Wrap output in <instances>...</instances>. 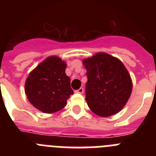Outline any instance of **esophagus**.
Wrapping results in <instances>:
<instances>
[{
    "mask_svg": "<svg viewBox=\"0 0 156 156\" xmlns=\"http://www.w3.org/2000/svg\"><path fill=\"white\" fill-rule=\"evenodd\" d=\"M75 92H76V93L83 94V92H84V89H83V87H80V89H78V90H75Z\"/></svg>",
    "mask_w": 156,
    "mask_h": 156,
    "instance_id": "obj_1",
    "label": "esophagus"
}]
</instances>
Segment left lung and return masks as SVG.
I'll use <instances>...</instances> for the list:
<instances>
[{
	"label": "left lung",
	"instance_id": "8db88e82",
	"mask_svg": "<svg viewBox=\"0 0 156 156\" xmlns=\"http://www.w3.org/2000/svg\"><path fill=\"white\" fill-rule=\"evenodd\" d=\"M83 63L87 77L86 101L90 110L102 117L119 112L132 91V81L124 65L101 52L84 59Z\"/></svg>",
	"mask_w": 156,
	"mask_h": 156
}]
</instances>
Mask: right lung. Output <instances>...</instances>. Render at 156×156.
I'll list each match as a JSON object with an SVG mask.
<instances>
[{
	"instance_id": "obj_1",
	"label": "right lung",
	"mask_w": 156,
	"mask_h": 156,
	"mask_svg": "<svg viewBox=\"0 0 156 156\" xmlns=\"http://www.w3.org/2000/svg\"><path fill=\"white\" fill-rule=\"evenodd\" d=\"M66 64L61 58H46L27 77L25 92L33 105L45 113H53L66 105L73 94L70 79L65 73Z\"/></svg>"
}]
</instances>
